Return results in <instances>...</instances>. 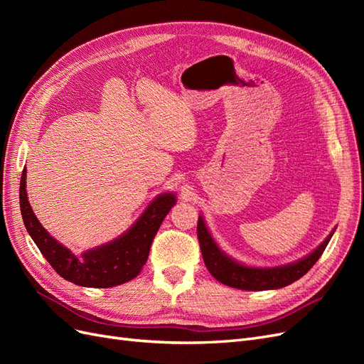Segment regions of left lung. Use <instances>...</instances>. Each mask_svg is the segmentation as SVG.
I'll list each match as a JSON object with an SVG mask.
<instances>
[{"instance_id":"1","label":"left lung","mask_w":364,"mask_h":364,"mask_svg":"<svg viewBox=\"0 0 364 364\" xmlns=\"http://www.w3.org/2000/svg\"><path fill=\"white\" fill-rule=\"evenodd\" d=\"M334 230L311 253H308L306 257L301 259L274 267H255L238 262L237 259L230 258L226 252L220 249L211 232L208 230V226L202 215H199V222H197V237H199L202 257L209 273H211L218 282L228 285V287L247 291L277 290L287 287V285L302 278L304 274L314 266L316 261L321 258L325 247L329 243V240H331L334 234Z\"/></svg>"}]
</instances>
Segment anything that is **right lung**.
<instances>
[{
	"mask_svg": "<svg viewBox=\"0 0 364 364\" xmlns=\"http://www.w3.org/2000/svg\"><path fill=\"white\" fill-rule=\"evenodd\" d=\"M26 179L27 170L24 168L19 185V206L28 235L63 279L82 287L109 289L138 277L149 258L151 241L161 223L176 205L174 193H161L124 234L106 245L87 249L82 255H75L39 223L28 203Z\"/></svg>",
	"mask_w": 364,
	"mask_h": 364,
	"instance_id": "right-lung-1",
	"label": "right lung"
}]
</instances>
